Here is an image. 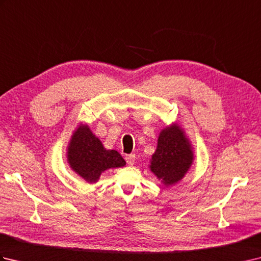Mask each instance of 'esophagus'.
<instances>
[{
	"instance_id": "34e87169",
	"label": "esophagus",
	"mask_w": 261,
	"mask_h": 261,
	"mask_svg": "<svg viewBox=\"0 0 261 261\" xmlns=\"http://www.w3.org/2000/svg\"><path fill=\"white\" fill-rule=\"evenodd\" d=\"M125 160H126V163H127V165H130V166H132L135 164V160H136V154L135 153H131V154H127V156L125 157Z\"/></svg>"
}]
</instances>
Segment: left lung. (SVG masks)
I'll use <instances>...</instances> for the list:
<instances>
[{"label": "left lung", "mask_w": 261, "mask_h": 261, "mask_svg": "<svg viewBox=\"0 0 261 261\" xmlns=\"http://www.w3.org/2000/svg\"><path fill=\"white\" fill-rule=\"evenodd\" d=\"M194 147L178 122L160 131L149 169L166 187L179 182L194 163Z\"/></svg>", "instance_id": "left-lung-1"}]
</instances>
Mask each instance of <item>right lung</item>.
<instances>
[{
    "label": "right lung",
    "instance_id": "obj_1",
    "mask_svg": "<svg viewBox=\"0 0 261 261\" xmlns=\"http://www.w3.org/2000/svg\"><path fill=\"white\" fill-rule=\"evenodd\" d=\"M70 169L82 179L94 184L109 169L125 166V160L114 149H107L93 134L87 123H81L73 131L66 148Z\"/></svg>",
    "mask_w": 261,
    "mask_h": 261
}]
</instances>
